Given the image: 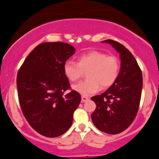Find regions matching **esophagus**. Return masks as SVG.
I'll return each mask as SVG.
<instances>
[{
  "label": "esophagus",
  "mask_w": 159,
  "mask_h": 159,
  "mask_svg": "<svg viewBox=\"0 0 159 159\" xmlns=\"http://www.w3.org/2000/svg\"><path fill=\"white\" fill-rule=\"evenodd\" d=\"M88 99H89V98H88V97H85V96H82V97H81V101H82L83 102L88 101Z\"/></svg>",
  "instance_id": "obj_1"
}]
</instances>
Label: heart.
<instances>
[{"label":"heart","mask_w":159,"mask_h":159,"mask_svg":"<svg viewBox=\"0 0 159 159\" xmlns=\"http://www.w3.org/2000/svg\"><path fill=\"white\" fill-rule=\"evenodd\" d=\"M64 73L71 81H76L86 72L87 80L74 84L72 88L83 96H90L98 91L99 87L105 88L116 80L120 71V62L115 56H107L99 51H90L78 57L77 63L72 60L65 61Z\"/></svg>","instance_id":"obj_1"}]
</instances>
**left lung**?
Returning a JSON list of instances; mask_svg holds the SVG:
<instances>
[{
    "label": "left lung",
    "instance_id": "8db88e82",
    "mask_svg": "<svg viewBox=\"0 0 159 159\" xmlns=\"http://www.w3.org/2000/svg\"><path fill=\"white\" fill-rule=\"evenodd\" d=\"M106 43L120 54V69L116 80L105 92L93 97L96 109L91 114L95 127L104 133L118 134L127 129L135 118L142 89L141 69L132 53L113 40Z\"/></svg>",
    "mask_w": 159,
    "mask_h": 159
}]
</instances>
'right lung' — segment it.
Masks as SVG:
<instances>
[{
  "label": "right lung",
  "instance_id": "right-lung-1",
  "mask_svg": "<svg viewBox=\"0 0 159 159\" xmlns=\"http://www.w3.org/2000/svg\"><path fill=\"white\" fill-rule=\"evenodd\" d=\"M75 51L65 43H43L31 51L17 73L23 114L37 133L48 138L60 136L69 130L81 100L75 90L63 96L70 88L63 66Z\"/></svg>",
  "mask_w": 159,
  "mask_h": 159
}]
</instances>
